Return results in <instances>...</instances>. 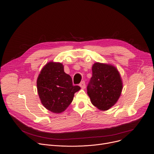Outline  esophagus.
I'll list each match as a JSON object with an SVG mask.
<instances>
[{"label":"esophagus","instance_id":"obj_1","mask_svg":"<svg viewBox=\"0 0 154 154\" xmlns=\"http://www.w3.org/2000/svg\"><path fill=\"white\" fill-rule=\"evenodd\" d=\"M80 87L82 88H85V87H86V85H85V81H82L80 83Z\"/></svg>","mask_w":154,"mask_h":154}]
</instances>
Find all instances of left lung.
Segmentation results:
<instances>
[{"mask_svg": "<svg viewBox=\"0 0 154 154\" xmlns=\"http://www.w3.org/2000/svg\"><path fill=\"white\" fill-rule=\"evenodd\" d=\"M123 88L118 70L112 65L95 63L87 86L91 102L101 110H107L118 101Z\"/></svg>", "mask_w": 154, "mask_h": 154, "instance_id": "obj_1", "label": "left lung"}]
</instances>
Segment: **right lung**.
<instances>
[{
	"label": "right lung",
	"mask_w": 154,
	"mask_h": 154,
	"mask_svg": "<svg viewBox=\"0 0 154 154\" xmlns=\"http://www.w3.org/2000/svg\"><path fill=\"white\" fill-rule=\"evenodd\" d=\"M41 103L55 114L63 112L73 100L80 87L73 85L71 77L64 71L62 63H48L41 70L37 80Z\"/></svg>",
	"instance_id": "obj_1"
}]
</instances>
